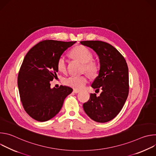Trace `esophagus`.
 Masks as SVG:
<instances>
[{"instance_id": "obj_1", "label": "esophagus", "mask_w": 156, "mask_h": 156, "mask_svg": "<svg viewBox=\"0 0 156 156\" xmlns=\"http://www.w3.org/2000/svg\"><path fill=\"white\" fill-rule=\"evenodd\" d=\"M74 93H80V91L79 90H73V91Z\"/></svg>"}]
</instances>
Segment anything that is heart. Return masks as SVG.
<instances>
[{
  "label": "heart",
  "mask_w": 156,
  "mask_h": 156,
  "mask_svg": "<svg viewBox=\"0 0 156 156\" xmlns=\"http://www.w3.org/2000/svg\"><path fill=\"white\" fill-rule=\"evenodd\" d=\"M70 55L79 60L83 65V70L91 76H96L99 72V66L93 60V54L87 48L79 45L73 48L70 51ZM57 69L59 72L64 73L66 71V61L63 56H60L57 60ZM88 79L86 75L70 76L64 80V84L75 90H80L84 87Z\"/></svg>",
  "instance_id": "heart-1"
}]
</instances>
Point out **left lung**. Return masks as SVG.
<instances>
[{
  "label": "left lung",
  "mask_w": 156,
  "mask_h": 156,
  "mask_svg": "<svg viewBox=\"0 0 156 156\" xmlns=\"http://www.w3.org/2000/svg\"><path fill=\"white\" fill-rule=\"evenodd\" d=\"M80 43L93 49L100 62L99 75L91 86L102 90L99 96L91 94L83 104L86 114L99 123L114 119L121 111L129 93L128 68L125 58L112 45L101 41H85Z\"/></svg>",
  "instance_id": "8db88e82"
}]
</instances>
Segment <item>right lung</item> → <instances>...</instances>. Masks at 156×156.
I'll return each mask as SVG.
<instances>
[{"instance_id":"right-lung-1","label":"right lung","mask_w":156,"mask_h":156,"mask_svg":"<svg viewBox=\"0 0 156 156\" xmlns=\"http://www.w3.org/2000/svg\"><path fill=\"white\" fill-rule=\"evenodd\" d=\"M76 41L45 40L37 43L25 55L18 75L20 100L27 113L39 122L48 121L60 110L73 89L60 86L51 88L57 78V60Z\"/></svg>"}]
</instances>
